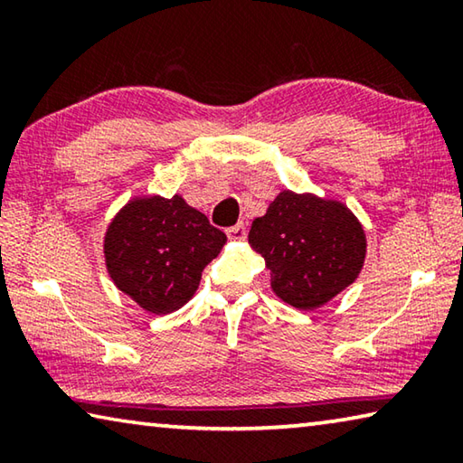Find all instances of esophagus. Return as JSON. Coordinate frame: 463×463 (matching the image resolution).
<instances>
[{
    "label": "esophagus",
    "instance_id": "34e87169",
    "mask_svg": "<svg viewBox=\"0 0 463 463\" xmlns=\"http://www.w3.org/2000/svg\"><path fill=\"white\" fill-rule=\"evenodd\" d=\"M226 237H229L231 241H242L247 237V231H245V224L239 222L231 226V229H226Z\"/></svg>",
    "mask_w": 463,
    "mask_h": 463
}]
</instances>
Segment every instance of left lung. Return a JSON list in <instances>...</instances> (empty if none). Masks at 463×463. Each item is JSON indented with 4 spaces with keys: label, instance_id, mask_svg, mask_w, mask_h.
I'll list each match as a JSON object with an SVG mask.
<instances>
[{
    "label": "left lung",
    "instance_id": "obj_1",
    "mask_svg": "<svg viewBox=\"0 0 463 463\" xmlns=\"http://www.w3.org/2000/svg\"><path fill=\"white\" fill-rule=\"evenodd\" d=\"M249 242L263 255L273 292L300 310L354 284L365 260V232L347 206L289 190L255 218Z\"/></svg>",
    "mask_w": 463,
    "mask_h": 463
}]
</instances>
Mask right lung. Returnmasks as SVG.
Wrapping results in <instances>:
<instances>
[{
    "label": "right lung",
    "mask_w": 463,
    "mask_h": 463,
    "mask_svg": "<svg viewBox=\"0 0 463 463\" xmlns=\"http://www.w3.org/2000/svg\"><path fill=\"white\" fill-rule=\"evenodd\" d=\"M226 234L182 195L128 202L108 226L104 255L109 278L153 315L182 308L202 271L221 253Z\"/></svg>",
    "instance_id": "add662e5"
}]
</instances>
